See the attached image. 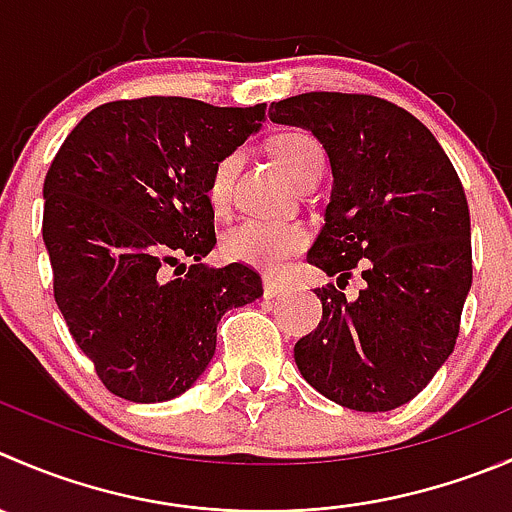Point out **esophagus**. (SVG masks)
<instances>
[{
	"mask_svg": "<svg viewBox=\"0 0 512 512\" xmlns=\"http://www.w3.org/2000/svg\"><path fill=\"white\" fill-rule=\"evenodd\" d=\"M285 282H280V280H275V277H265V280H262V290H265V297H277L280 295V292H285Z\"/></svg>",
	"mask_w": 512,
	"mask_h": 512,
	"instance_id": "obj_1",
	"label": "esophagus"
}]
</instances>
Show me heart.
I'll use <instances>...</instances> for the list:
<instances>
[{
    "label": "heart",
    "instance_id": "heart-1",
    "mask_svg": "<svg viewBox=\"0 0 512 512\" xmlns=\"http://www.w3.org/2000/svg\"><path fill=\"white\" fill-rule=\"evenodd\" d=\"M272 155H275L280 170L302 187L305 182L315 180L325 170V152H322L320 142L315 137L305 135V132H285V135L272 140ZM237 162L240 155L230 152V155L220 157L210 172V200L217 210L227 205L232 190V180H235ZM307 230L300 222L292 220H242L232 230H227L225 240H222V250L230 260L242 262V265L257 267L265 272H277L285 260L292 255L305 250L307 245Z\"/></svg>",
    "mask_w": 512,
    "mask_h": 512
}]
</instances>
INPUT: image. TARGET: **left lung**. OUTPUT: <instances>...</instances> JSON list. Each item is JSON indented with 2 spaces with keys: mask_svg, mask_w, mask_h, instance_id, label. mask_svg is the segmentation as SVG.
<instances>
[{
  "mask_svg": "<svg viewBox=\"0 0 512 512\" xmlns=\"http://www.w3.org/2000/svg\"><path fill=\"white\" fill-rule=\"evenodd\" d=\"M270 119L310 130L330 157V205L307 262L341 290L363 277L355 301L317 287L322 320L297 340V370L342 408H400L453 352L473 282L458 172L418 117L372 94H297L272 102Z\"/></svg>",
  "mask_w": 512,
  "mask_h": 512,
  "instance_id": "1",
  "label": "left lung"
}]
</instances>
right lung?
<instances>
[{
	"instance_id": "obj_1",
	"label": "right lung",
	"mask_w": 512,
	"mask_h": 512,
	"mask_svg": "<svg viewBox=\"0 0 512 512\" xmlns=\"http://www.w3.org/2000/svg\"><path fill=\"white\" fill-rule=\"evenodd\" d=\"M262 119L265 104L119 99L92 109L52 160L42 237L54 300L117 398L165 403L190 390L215 355L220 317L262 295L252 267L202 265L217 242L212 167ZM167 264L183 277L167 278Z\"/></svg>"
}]
</instances>
